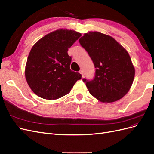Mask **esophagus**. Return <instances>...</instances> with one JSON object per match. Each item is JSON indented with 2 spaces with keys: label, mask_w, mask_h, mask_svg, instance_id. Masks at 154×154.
<instances>
[{
  "label": "esophagus",
  "mask_w": 154,
  "mask_h": 154,
  "mask_svg": "<svg viewBox=\"0 0 154 154\" xmlns=\"http://www.w3.org/2000/svg\"><path fill=\"white\" fill-rule=\"evenodd\" d=\"M80 73L82 74V76H83V70H80Z\"/></svg>",
  "instance_id": "34e87169"
}]
</instances>
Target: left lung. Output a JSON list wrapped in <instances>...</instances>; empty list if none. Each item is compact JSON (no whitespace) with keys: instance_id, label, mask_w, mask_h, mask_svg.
<instances>
[{"instance_id":"left-lung-1","label":"left lung","mask_w":154,"mask_h":154,"mask_svg":"<svg viewBox=\"0 0 154 154\" xmlns=\"http://www.w3.org/2000/svg\"><path fill=\"white\" fill-rule=\"evenodd\" d=\"M79 42L96 68L94 80L83 79L90 94L103 103L122 99L131 88L135 76L127 51L112 36L97 31L85 33Z\"/></svg>"}]
</instances>
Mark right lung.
Returning <instances> with one entry per match:
<instances>
[{
	"mask_svg": "<svg viewBox=\"0 0 154 154\" xmlns=\"http://www.w3.org/2000/svg\"><path fill=\"white\" fill-rule=\"evenodd\" d=\"M82 34L60 29L50 32L32 46L25 68L27 84L35 94L45 100H57L71 91L82 74L70 69L68 49Z\"/></svg>",
	"mask_w": 154,
	"mask_h": 154,
	"instance_id": "obj_1",
	"label": "right lung"
}]
</instances>
